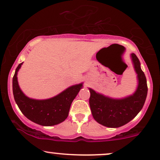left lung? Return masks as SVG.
Returning a JSON list of instances; mask_svg holds the SVG:
<instances>
[{
  "label": "left lung",
  "instance_id": "obj_1",
  "mask_svg": "<svg viewBox=\"0 0 160 160\" xmlns=\"http://www.w3.org/2000/svg\"><path fill=\"white\" fill-rule=\"evenodd\" d=\"M130 57L138 81V86L132 94L123 98H112L88 88L92 115L99 124L110 128L122 127L132 121L143 108L148 94L147 79L137 56L132 53Z\"/></svg>",
  "mask_w": 160,
  "mask_h": 160
}]
</instances>
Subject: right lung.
Instances as JSON below:
<instances>
[{"mask_svg": "<svg viewBox=\"0 0 160 160\" xmlns=\"http://www.w3.org/2000/svg\"><path fill=\"white\" fill-rule=\"evenodd\" d=\"M22 63H19L17 67L12 78L13 96L22 114L30 121L44 127L57 125L64 121L68 117L73 99L83 88V82L67 88L52 98H30L24 94L18 85L17 75Z\"/></svg>", "mask_w": 160, "mask_h": 160, "instance_id": "add662e5", "label": "right lung"}]
</instances>
